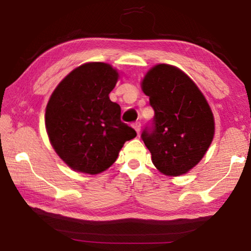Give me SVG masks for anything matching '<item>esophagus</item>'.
<instances>
[{
    "instance_id": "1",
    "label": "esophagus",
    "mask_w": 251,
    "mask_h": 251,
    "mask_svg": "<svg viewBox=\"0 0 251 251\" xmlns=\"http://www.w3.org/2000/svg\"><path fill=\"white\" fill-rule=\"evenodd\" d=\"M133 126H134V128L136 129V131H137V134L139 135V133H141V127H142L141 122H136V123H134Z\"/></svg>"
}]
</instances>
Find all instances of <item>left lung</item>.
Masks as SVG:
<instances>
[{
	"label": "left lung",
	"instance_id": "left-lung-1",
	"mask_svg": "<svg viewBox=\"0 0 251 251\" xmlns=\"http://www.w3.org/2000/svg\"><path fill=\"white\" fill-rule=\"evenodd\" d=\"M142 90L155 116L142 139L160 173L179 176L201 160L215 134L214 115L205 96L184 72L158 64L147 72Z\"/></svg>",
	"mask_w": 251,
	"mask_h": 251
}]
</instances>
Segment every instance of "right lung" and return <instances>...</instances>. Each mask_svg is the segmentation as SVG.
Listing matches in <instances>:
<instances>
[{
    "label": "right lung",
    "mask_w": 251,
    "mask_h": 251,
    "mask_svg": "<svg viewBox=\"0 0 251 251\" xmlns=\"http://www.w3.org/2000/svg\"><path fill=\"white\" fill-rule=\"evenodd\" d=\"M120 77L109 64L86 63L66 76L46 106L50 142L74 171L96 175L115 163L136 131L121 121V106L109 100Z\"/></svg>",
    "instance_id": "add662e5"
}]
</instances>
